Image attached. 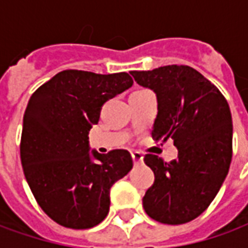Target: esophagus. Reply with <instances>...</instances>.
I'll list each match as a JSON object with an SVG mask.
<instances>
[{
	"mask_svg": "<svg viewBox=\"0 0 248 248\" xmlns=\"http://www.w3.org/2000/svg\"><path fill=\"white\" fill-rule=\"evenodd\" d=\"M131 156H133V161H134L135 165H140L143 162V155L140 154V151H134V153H131Z\"/></svg>",
	"mask_w": 248,
	"mask_h": 248,
	"instance_id": "esophagus-1",
	"label": "esophagus"
}]
</instances>
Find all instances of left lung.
I'll return each instance as SVG.
<instances>
[{"label": "left lung", "mask_w": 248, "mask_h": 248, "mask_svg": "<svg viewBox=\"0 0 248 248\" xmlns=\"http://www.w3.org/2000/svg\"><path fill=\"white\" fill-rule=\"evenodd\" d=\"M130 73L137 83L156 94L153 138L172 140L178 149V158L171 162L145 155L155 181L142 199L143 208L159 223H187L210 206L229 172L232 158L229 103L218 87L190 66Z\"/></svg>", "instance_id": "8db88e82"}]
</instances>
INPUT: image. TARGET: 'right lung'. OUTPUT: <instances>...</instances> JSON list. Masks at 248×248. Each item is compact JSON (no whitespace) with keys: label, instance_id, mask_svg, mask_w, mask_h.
I'll list each match as a JSON object with an SVG mask.
<instances>
[{"label":"right lung","instance_id":"right-lung-1","mask_svg":"<svg viewBox=\"0 0 248 248\" xmlns=\"http://www.w3.org/2000/svg\"><path fill=\"white\" fill-rule=\"evenodd\" d=\"M133 85L127 73L63 70L35 90L24 114L21 163L44 213L74 230L106 218L110 187L133 169L127 150L89 154V131L102 105Z\"/></svg>","mask_w":248,"mask_h":248}]
</instances>
